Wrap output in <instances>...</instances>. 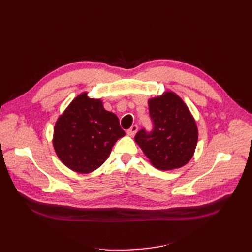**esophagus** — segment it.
Wrapping results in <instances>:
<instances>
[{"mask_svg": "<svg viewBox=\"0 0 252 252\" xmlns=\"http://www.w3.org/2000/svg\"><path fill=\"white\" fill-rule=\"evenodd\" d=\"M136 132H138V126H136V125H132V126L127 130V134L130 135V136H133Z\"/></svg>", "mask_w": 252, "mask_h": 252, "instance_id": "obj_1", "label": "esophagus"}]
</instances>
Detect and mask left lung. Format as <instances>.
<instances>
[{
	"instance_id": "left-lung-1",
	"label": "left lung",
	"mask_w": 252,
	"mask_h": 252,
	"mask_svg": "<svg viewBox=\"0 0 252 252\" xmlns=\"http://www.w3.org/2000/svg\"><path fill=\"white\" fill-rule=\"evenodd\" d=\"M148 106L154 128L141 129L134 141L156 168H181L193 157L199 135L191 112L172 91L150 98Z\"/></svg>"
}]
</instances>
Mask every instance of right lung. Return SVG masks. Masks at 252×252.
I'll list each match as a JSON object with an SVG mask.
<instances>
[{"label":"right lung","mask_w":252,"mask_h":252,"mask_svg":"<svg viewBox=\"0 0 252 252\" xmlns=\"http://www.w3.org/2000/svg\"><path fill=\"white\" fill-rule=\"evenodd\" d=\"M124 135L116 114L105 110L101 100L83 93L59 117L52 143L68 168L89 173L108 158L113 145Z\"/></svg>","instance_id":"1"}]
</instances>
